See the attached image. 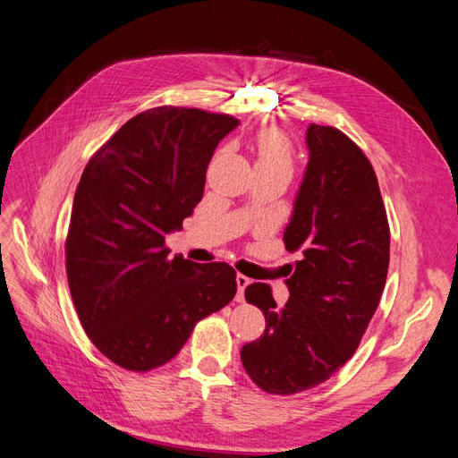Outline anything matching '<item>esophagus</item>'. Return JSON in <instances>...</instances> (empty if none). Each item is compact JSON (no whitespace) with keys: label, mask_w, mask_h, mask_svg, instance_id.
Listing matches in <instances>:
<instances>
[{"label":"esophagus","mask_w":458,"mask_h":458,"mask_svg":"<svg viewBox=\"0 0 458 458\" xmlns=\"http://www.w3.org/2000/svg\"><path fill=\"white\" fill-rule=\"evenodd\" d=\"M250 284V279H248V276H244V275H237V286H239V294H237V300L239 301H242L244 300V288Z\"/></svg>","instance_id":"1"}]
</instances>
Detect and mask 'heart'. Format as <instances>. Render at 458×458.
Returning a JSON list of instances; mask_svg holds the SVG:
<instances>
[{
    "label": "heart",
    "mask_w": 458,
    "mask_h": 458,
    "mask_svg": "<svg viewBox=\"0 0 458 458\" xmlns=\"http://www.w3.org/2000/svg\"><path fill=\"white\" fill-rule=\"evenodd\" d=\"M256 164H293L288 140L276 130L259 133L256 141Z\"/></svg>",
    "instance_id": "b5f03b06"
}]
</instances>
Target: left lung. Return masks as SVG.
Wrapping results in <instances>:
<instances>
[{
	"instance_id": "obj_1",
	"label": "left lung",
	"mask_w": 458,
	"mask_h": 458,
	"mask_svg": "<svg viewBox=\"0 0 458 458\" xmlns=\"http://www.w3.org/2000/svg\"><path fill=\"white\" fill-rule=\"evenodd\" d=\"M310 162L284 229L288 252H301L276 308L271 286L244 298L266 315L261 338L242 345L248 377L263 392L293 395L323 384L361 342L384 293L390 225L377 174L348 135L311 123Z\"/></svg>"
}]
</instances>
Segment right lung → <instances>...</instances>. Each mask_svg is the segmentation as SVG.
<instances>
[{"mask_svg":"<svg viewBox=\"0 0 458 458\" xmlns=\"http://www.w3.org/2000/svg\"><path fill=\"white\" fill-rule=\"evenodd\" d=\"M237 126L200 108H150L81 174L64 244L68 286L86 335L122 369L172 361L200 318L237 293L225 261L168 258L164 244L200 202L214 150Z\"/></svg>","mask_w":458,"mask_h":458,"instance_id":"right-lung-1","label":"right lung"}]
</instances>
